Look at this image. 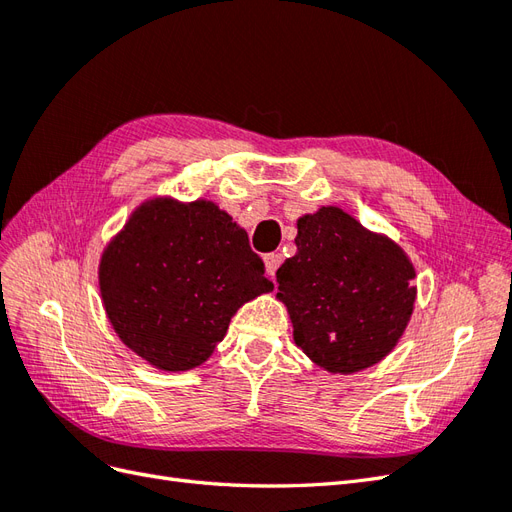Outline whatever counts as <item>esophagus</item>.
Returning <instances> with one entry per match:
<instances>
[{
	"mask_svg": "<svg viewBox=\"0 0 512 512\" xmlns=\"http://www.w3.org/2000/svg\"><path fill=\"white\" fill-rule=\"evenodd\" d=\"M265 269H267V273L271 275V277H275V271H277V267L282 265V256L280 254H267L265 258Z\"/></svg>",
	"mask_w": 512,
	"mask_h": 512,
	"instance_id": "34e87169",
	"label": "esophagus"
}]
</instances>
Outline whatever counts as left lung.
<instances>
[{
    "mask_svg": "<svg viewBox=\"0 0 512 512\" xmlns=\"http://www.w3.org/2000/svg\"><path fill=\"white\" fill-rule=\"evenodd\" d=\"M294 243L297 254L275 273L294 344L331 374L380 363L414 312L408 254L339 207L299 218Z\"/></svg>",
    "mask_w": 512,
    "mask_h": 512,
    "instance_id": "left-lung-1",
    "label": "left lung"
}]
</instances>
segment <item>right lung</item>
I'll return each mask as SVG.
<instances>
[{
    "label": "right lung",
    "mask_w": 512,
    "mask_h": 512,
    "mask_svg": "<svg viewBox=\"0 0 512 512\" xmlns=\"http://www.w3.org/2000/svg\"><path fill=\"white\" fill-rule=\"evenodd\" d=\"M106 316L132 352L164 371L203 365L237 309L273 290L247 232L211 200L136 207L104 247Z\"/></svg>",
    "instance_id": "1"
}]
</instances>
